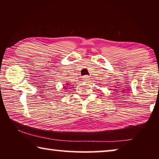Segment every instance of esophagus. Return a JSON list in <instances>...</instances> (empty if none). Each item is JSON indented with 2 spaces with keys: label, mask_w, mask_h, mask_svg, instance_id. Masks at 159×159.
<instances>
[{
  "label": "esophagus",
  "mask_w": 159,
  "mask_h": 159,
  "mask_svg": "<svg viewBox=\"0 0 159 159\" xmlns=\"http://www.w3.org/2000/svg\"><path fill=\"white\" fill-rule=\"evenodd\" d=\"M82 79H83V80H85V81H88V80H90V76H83Z\"/></svg>",
  "instance_id": "esophagus-1"
}]
</instances>
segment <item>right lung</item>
I'll use <instances>...</instances> for the list:
<instances>
[{"label": "right lung", "mask_w": 159, "mask_h": 159, "mask_svg": "<svg viewBox=\"0 0 159 159\" xmlns=\"http://www.w3.org/2000/svg\"><path fill=\"white\" fill-rule=\"evenodd\" d=\"M66 82V84L65 85H64V88H65V89H67V87H68V86L67 85H69V83H66V81H65Z\"/></svg>", "instance_id": "obj_1"}]
</instances>
